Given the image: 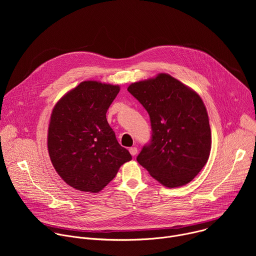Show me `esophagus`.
I'll list each match as a JSON object with an SVG mask.
<instances>
[{
    "mask_svg": "<svg viewBox=\"0 0 256 256\" xmlns=\"http://www.w3.org/2000/svg\"><path fill=\"white\" fill-rule=\"evenodd\" d=\"M128 151H130V153L132 156H136V155L138 154V149H136V147H132V148H130V149H128Z\"/></svg>",
    "mask_w": 256,
    "mask_h": 256,
    "instance_id": "1",
    "label": "esophagus"
}]
</instances>
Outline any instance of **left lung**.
Returning a JSON list of instances; mask_svg holds the SVG:
<instances>
[{
    "instance_id": "8db88e82",
    "label": "left lung",
    "mask_w": 256,
    "mask_h": 256,
    "mask_svg": "<svg viewBox=\"0 0 256 256\" xmlns=\"http://www.w3.org/2000/svg\"><path fill=\"white\" fill-rule=\"evenodd\" d=\"M128 91L149 114L152 128L136 161L164 186L188 184L208 162L212 146L202 98L167 74L132 83Z\"/></svg>"
}]
</instances>
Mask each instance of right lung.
I'll return each instance as SVG.
<instances>
[{
  "label": "right lung",
  "instance_id": "1",
  "mask_svg": "<svg viewBox=\"0 0 256 256\" xmlns=\"http://www.w3.org/2000/svg\"><path fill=\"white\" fill-rule=\"evenodd\" d=\"M118 92L120 86L85 81L54 108L48 154L58 174L78 190L100 192L120 167L132 160L106 120L107 109Z\"/></svg>",
  "mask_w": 256,
  "mask_h": 256
}]
</instances>
